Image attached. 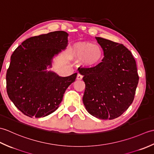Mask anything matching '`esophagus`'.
Wrapping results in <instances>:
<instances>
[{
    "mask_svg": "<svg viewBox=\"0 0 154 154\" xmlns=\"http://www.w3.org/2000/svg\"><path fill=\"white\" fill-rule=\"evenodd\" d=\"M83 79V76L80 74H78L77 76V80H82Z\"/></svg>",
    "mask_w": 154,
    "mask_h": 154,
    "instance_id": "esophagus-1",
    "label": "esophagus"
}]
</instances>
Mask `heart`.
<instances>
[{
	"label": "heart",
	"mask_w": 154,
	"mask_h": 154,
	"mask_svg": "<svg viewBox=\"0 0 154 154\" xmlns=\"http://www.w3.org/2000/svg\"><path fill=\"white\" fill-rule=\"evenodd\" d=\"M71 54L75 59H81V64L87 68L97 67L104 57L103 49L89 42L75 44L71 50Z\"/></svg>",
	"instance_id": "obj_1"
}]
</instances>
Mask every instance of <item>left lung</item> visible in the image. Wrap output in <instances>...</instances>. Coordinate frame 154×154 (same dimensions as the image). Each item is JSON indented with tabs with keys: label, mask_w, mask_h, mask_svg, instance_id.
Here are the masks:
<instances>
[{
	"label": "left lung",
	"mask_w": 154,
	"mask_h": 154,
	"mask_svg": "<svg viewBox=\"0 0 154 154\" xmlns=\"http://www.w3.org/2000/svg\"><path fill=\"white\" fill-rule=\"evenodd\" d=\"M104 57L94 68L79 67L85 90L83 102L88 112L103 120L118 118L133 102L139 77L136 61L123 44L96 37Z\"/></svg>",
	"instance_id": "obj_1"
}]
</instances>
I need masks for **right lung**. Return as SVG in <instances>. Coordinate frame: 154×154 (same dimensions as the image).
Masks as SVG:
<instances>
[{
    "label": "right lung",
    "instance_id": "obj_1",
    "mask_svg": "<svg viewBox=\"0 0 154 154\" xmlns=\"http://www.w3.org/2000/svg\"><path fill=\"white\" fill-rule=\"evenodd\" d=\"M68 34L55 31L31 37L13 52L6 72V91L16 107L29 117L40 118L60 106L67 87L77 73L60 77L44 71L52 59L66 48Z\"/></svg>",
    "mask_w": 154,
    "mask_h": 154
}]
</instances>
